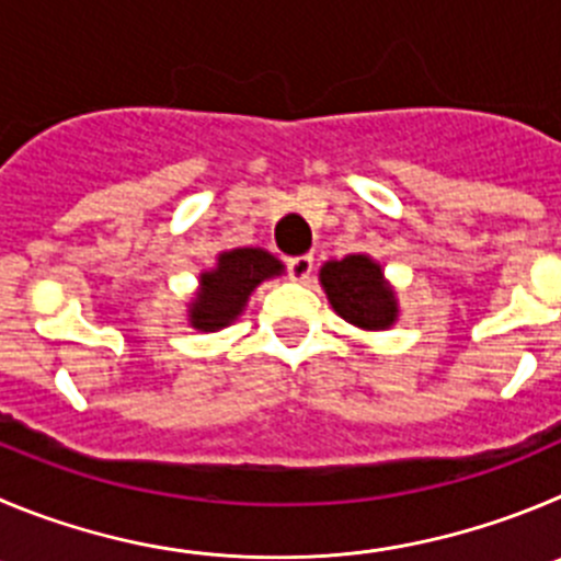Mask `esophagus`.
<instances>
[{"label":"esophagus","mask_w":561,"mask_h":561,"mask_svg":"<svg viewBox=\"0 0 561 561\" xmlns=\"http://www.w3.org/2000/svg\"><path fill=\"white\" fill-rule=\"evenodd\" d=\"M312 265H316V260H312V254L290 256V260H287V271H290L293 279H298V282H307V279H310Z\"/></svg>","instance_id":"obj_1"}]
</instances>
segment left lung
Instances as JSON below:
<instances>
[{"mask_svg": "<svg viewBox=\"0 0 561 561\" xmlns=\"http://www.w3.org/2000/svg\"><path fill=\"white\" fill-rule=\"evenodd\" d=\"M321 285L332 310L365 332L390 329L399 318L396 293L387 285L381 265L368 254L329 260L321 268Z\"/></svg>", "mask_w": 561, "mask_h": 561, "instance_id": "1", "label": "left lung"}]
</instances>
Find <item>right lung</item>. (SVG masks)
<instances>
[{
    "label": "right lung",
    "instance_id": "add662e5",
    "mask_svg": "<svg viewBox=\"0 0 561 561\" xmlns=\"http://www.w3.org/2000/svg\"><path fill=\"white\" fill-rule=\"evenodd\" d=\"M282 271L285 265L265 249L245 245V249L221 251L216 268L198 276V290L187 307V321L198 332H218L229 327L245 310L254 287L263 285L265 279H274Z\"/></svg>",
    "mask_w": 561,
    "mask_h": 561
}]
</instances>
